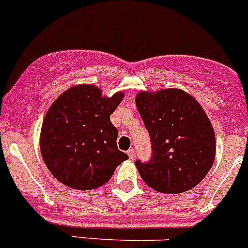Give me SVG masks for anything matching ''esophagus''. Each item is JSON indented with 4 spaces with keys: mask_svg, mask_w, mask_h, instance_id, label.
Masks as SVG:
<instances>
[{
    "mask_svg": "<svg viewBox=\"0 0 248 248\" xmlns=\"http://www.w3.org/2000/svg\"><path fill=\"white\" fill-rule=\"evenodd\" d=\"M128 155H129V157H130L131 160L134 159V157H135V151H134V149H129V150H128Z\"/></svg>",
    "mask_w": 248,
    "mask_h": 248,
    "instance_id": "esophagus-1",
    "label": "esophagus"
}]
</instances>
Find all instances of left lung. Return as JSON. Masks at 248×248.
<instances>
[{"label":"left lung","mask_w":248,"mask_h":248,"mask_svg":"<svg viewBox=\"0 0 248 248\" xmlns=\"http://www.w3.org/2000/svg\"><path fill=\"white\" fill-rule=\"evenodd\" d=\"M135 103L151 143L150 160L135 161L141 179L163 194L195 187L210 171L216 151L214 129L201 105L179 89L141 92Z\"/></svg>","instance_id":"obj_1"}]
</instances>
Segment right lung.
<instances>
[{
  "label": "right lung",
  "instance_id": "right-lung-1",
  "mask_svg": "<svg viewBox=\"0 0 248 248\" xmlns=\"http://www.w3.org/2000/svg\"><path fill=\"white\" fill-rule=\"evenodd\" d=\"M122 99L123 93L105 98L94 85H76L52 104L41 129V153L57 180L77 190L95 189L128 159L110 122Z\"/></svg>",
  "mask_w": 248,
  "mask_h": 248
}]
</instances>
